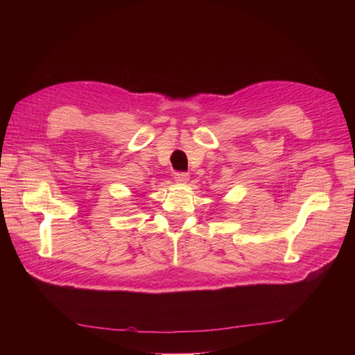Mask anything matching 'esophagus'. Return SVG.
Here are the masks:
<instances>
[{
    "mask_svg": "<svg viewBox=\"0 0 355 355\" xmlns=\"http://www.w3.org/2000/svg\"><path fill=\"white\" fill-rule=\"evenodd\" d=\"M188 180H189V175L188 173H184V172H178V173H175V182L177 183H188Z\"/></svg>",
    "mask_w": 355,
    "mask_h": 355,
    "instance_id": "34e87169",
    "label": "esophagus"
}]
</instances>
